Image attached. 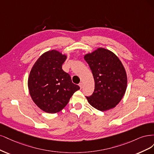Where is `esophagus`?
<instances>
[{"mask_svg":"<svg viewBox=\"0 0 154 154\" xmlns=\"http://www.w3.org/2000/svg\"><path fill=\"white\" fill-rule=\"evenodd\" d=\"M79 86H80V88H82V82H80V83H79Z\"/></svg>","mask_w":154,"mask_h":154,"instance_id":"34e87169","label":"esophagus"}]
</instances>
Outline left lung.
<instances>
[{
  "mask_svg": "<svg viewBox=\"0 0 154 154\" xmlns=\"http://www.w3.org/2000/svg\"><path fill=\"white\" fill-rule=\"evenodd\" d=\"M84 58L89 64L95 81L93 95L86 97L91 106L101 111L115 108L125 95L127 75L120 59L112 51L98 47Z\"/></svg>",
  "mask_w": 154,
  "mask_h": 154,
  "instance_id": "8db88e82",
  "label": "left lung"
}]
</instances>
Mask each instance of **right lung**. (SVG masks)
<instances>
[{"instance_id":"add662e5","label":"right lung","mask_w":154,"mask_h":154,"mask_svg":"<svg viewBox=\"0 0 154 154\" xmlns=\"http://www.w3.org/2000/svg\"><path fill=\"white\" fill-rule=\"evenodd\" d=\"M67 56L57 50L42 54L32 66L27 86L36 105L51 114L61 111L80 88L72 83L68 73L62 69Z\"/></svg>"}]
</instances>
